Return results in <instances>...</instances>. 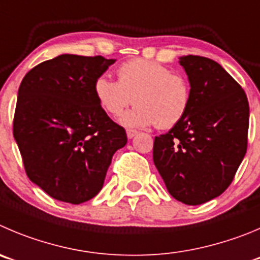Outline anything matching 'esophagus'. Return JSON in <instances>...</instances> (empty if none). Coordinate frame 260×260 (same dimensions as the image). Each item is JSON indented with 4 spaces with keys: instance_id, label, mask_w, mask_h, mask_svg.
I'll return each mask as SVG.
<instances>
[{
    "instance_id": "esophagus-1",
    "label": "esophagus",
    "mask_w": 260,
    "mask_h": 260,
    "mask_svg": "<svg viewBox=\"0 0 260 260\" xmlns=\"http://www.w3.org/2000/svg\"><path fill=\"white\" fill-rule=\"evenodd\" d=\"M137 133H138L137 131H135V129H127V137L131 140V138L135 137V136L137 135Z\"/></svg>"
}]
</instances>
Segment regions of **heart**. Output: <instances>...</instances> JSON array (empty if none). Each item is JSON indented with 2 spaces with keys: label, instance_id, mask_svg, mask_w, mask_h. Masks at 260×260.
I'll list each match as a JSON object with an SVG mask.
<instances>
[{
  "label": "heart",
  "instance_id": "heart-1",
  "mask_svg": "<svg viewBox=\"0 0 260 260\" xmlns=\"http://www.w3.org/2000/svg\"><path fill=\"white\" fill-rule=\"evenodd\" d=\"M118 81L101 75L93 86L94 96L108 114L118 116L131 105L135 108L122 116L127 127L169 129L178 124L191 105V84L185 75L172 73L157 61L133 59L118 68Z\"/></svg>",
  "mask_w": 260,
  "mask_h": 260
}]
</instances>
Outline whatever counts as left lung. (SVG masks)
Segmentation results:
<instances>
[{"mask_svg":"<svg viewBox=\"0 0 260 260\" xmlns=\"http://www.w3.org/2000/svg\"><path fill=\"white\" fill-rule=\"evenodd\" d=\"M191 84L187 114L155 137L152 157L169 193L187 205L217 198L231 185L246 154L249 103L214 60L179 57Z\"/></svg>","mask_w":260,"mask_h":260,"instance_id":"1","label":"left lung"}]
</instances>
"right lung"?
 Listing matches in <instances>:
<instances>
[{
  "instance_id": "obj_1",
  "label": "right lung",
  "mask_w": 260,
  "mask_h": 260,
  "mask_svg": "<svg viewBox=\"0 0 260 260\" xmlns=\"http://www.w3.org/2000/svg\"><path fill=\"white\" fill-rule=\"evenodd\" d=\"M114 59L64 53L29 70L18 92L14 138L26 176L47 195L70 204L104 186L116 150L127 144L93 86Z\"/></svg>"
}]
</instances>
